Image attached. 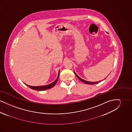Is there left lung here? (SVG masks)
Returning a JSON list of instances; mask_svg holds the SVG:
<instances>
[{
    "label": "left lung",
    "instance_id": "left-lung-1",
    "mask_svg": "<svg viewBox=\"0 0 132 132\" xmlns=\"http://www.w3.org/2000/svg\"><path fill=\"white\" fill-rule=\"evenodd\" d=\"M74 74H75V75L77 77V78L81 81H82V82H83L84 83H85V84H89V85H93V84H97V83H98L99 82H101V81H98V82H89V81H86V80H84V79H82L81 78H80L79 76L76 73H75V71H74Z\"/></svg>",
    "mask_w": 132,
    "mask_h": 132
}]
</instances>
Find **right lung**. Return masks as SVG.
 I'll list each match as a JSON object with an SVG mask.
<instances>
[{"mask_svg":"<svg viewBox=\"0 0 132 132\" xmlns=\"http://www.w3.org/2000/svg\"><path fill=\"white\" fill-rule=\"evenodd\" d=\"M59 73H60V70H59V71H58V76H57L56 79L54 82H51L50 84L45 85V86H31L28 85L27 84H26V85H27L28 87H29V88H31V89H34V90H46L47 89H50V88L53 87L55 86V85L56 84V82H57V81L58 80Z\"/></svg>","mask_w":132,"mask_h":132,"instance_id":"right-lung-1","label":"right lung"}]
</instances>
